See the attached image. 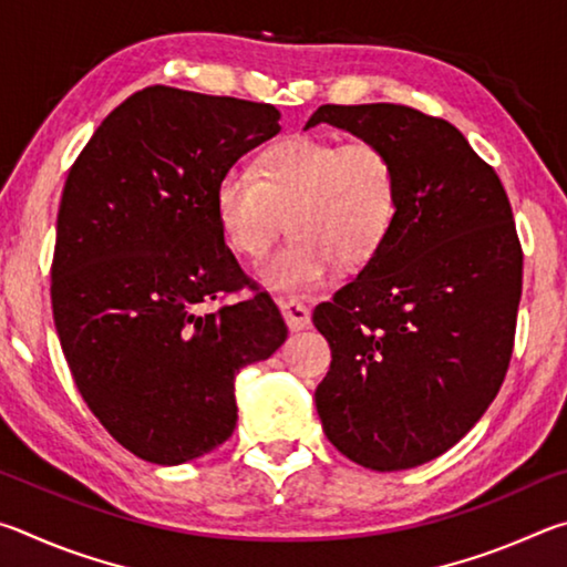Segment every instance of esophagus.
I'll return each instance as SVG.
<instances>
[{
    "instance_id": "34e87169",
    "label": "esophagus",
    "mask_w": 567,
    "mask_h": 567,
    "mask_svg": "<svg viewBox=\"0 0 567 567\" xmlns=\"http://www.w3.org/2000/svg\"><path fill=\"white\" fill-rule=\"evenodd\" d=\"M277 305H280L282 310V318L287 322V328H290L292 332L297 330H305L307 324L312 322V315L310 310L302 302H295V300H277Z\"/></svg>"
}]
</instances>
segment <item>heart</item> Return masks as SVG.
I'll list each match as a JSON object with an SVG mask.
<instances>
[{"mask_svg":"<svg viewBox=\"0 0 567 567\" xmlns=\"http://www.w3.org/2000/svg\"><path fill=\"white\" fill-rule=\"evenodd\" d=\"M395 162L375 142L340 145L295 134L267 147L257 177L227 169L215 185V217L227 247L260 257L280 233L290 239L260 265V280L285 295H310L330 282L338 260L368 262L395 225Z\"/></svg>","mask_w":567,"mask_h":567,"instance_id":"obj_1","label":"heart"}]
</instances>
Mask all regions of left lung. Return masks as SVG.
Segmentation results:
<instances>
[{
	"label": "left lung",
	"instance_id": "8db88e82",
	"mask_svg": "<svg viewBox=\"0 0 567 567\" xmlns=\"http://www.w3.org/2000/svg\"><path fill=\"white\" fill-rule=\"evenodd\" d=\"M395 162V225L352 282L318 305L330 372L315 390L344 457L392 473L427 463L491 408L513 354L523 252L495 169L453 124L402 104H322Z\"/></svg>",
	"mask_w": 567,
	"mask_h": 567
}]
</instances>
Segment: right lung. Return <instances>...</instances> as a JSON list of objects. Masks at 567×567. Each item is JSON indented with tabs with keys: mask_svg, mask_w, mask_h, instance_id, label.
Here are the masks:
<instances>
[{
	"mask_svg": "<svg viewBox=\"0 0 567 567\" xmlns=\"http://www.w3.org/2000/svg\"><path fill=\"white\" fill-rule=\"evenodd\" d=\"M280 132L272 104L150 87L124 100L64 182L52 312L76 390L142 460L182 465L233 435L235 378L287 338L270 295L207 310L249 280L215 185Z\"/></svg>",
	"mask_w": 567,
	"mask_h": 567,
	"instance_id": "obj_1",
	"label": "right lung"
}]
</instances>
